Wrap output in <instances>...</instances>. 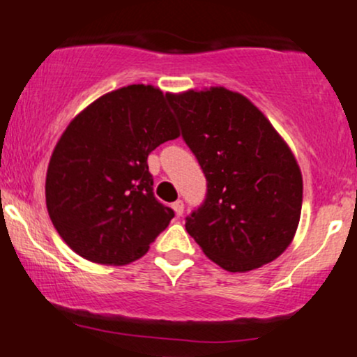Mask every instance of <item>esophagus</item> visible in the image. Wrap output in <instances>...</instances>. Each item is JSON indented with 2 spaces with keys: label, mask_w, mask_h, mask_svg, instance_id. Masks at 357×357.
<instances>
[{
  "label": "esophagus",
  "mask_w": 357,
  "mask_h": 357,
  "mask_svg": "<svg viewBox=\"0 0 357 357\" xmlns=\"http://www.w3.org/2000/svg\"><path fill=\"white\" fill-rule=\"evenodd\" d=\"M173 210H174V213H176V215H178V216L183 215V211H184V203L181 202V199H178V202L173 203Z\"/></svg>",
  "instance_id": "esophagus-1"
}]
</instances>
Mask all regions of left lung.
I'll use <instances>...</instances> for the list:
<instances>
[{
  "label": "left lung",
  "instance_id": "obj_1",
  "mask_svg": "<svg viewBox=\"0 0 357 357\" xmlns=\"http://www.w3.org/2000/svg\"><path fill=\"white\" fill-rule=\"evenodd\" d=\"M208 181L186 231L228 272L285 252L302 211V173L284 137L252 100L225 87L166 93Z\"/></svg>",
  "mask_w": 357,
  "mask_h": 357
}]
</instances>
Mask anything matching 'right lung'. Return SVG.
Instances as JSON below:
<instances>
[{
	"instance_id": "1",
	"label": "right lung",
	"mask_w": 357,
	"mask_h": 357,
	"mask_svg": "<svg viewBox=\"0 0 357 357\" xmlns=\"http://www.w3.org/2000/svg\"><path fill=\"white\" fill-rule=\"evenodd\" d=\"M176 137L167 97L154 85L112 90L72 119L48 162L45 196L77 255L127 265L166 230L174 211L154 198L147 155Z\"/></svg>"
}]
</instances>
